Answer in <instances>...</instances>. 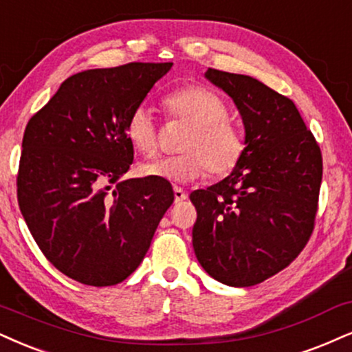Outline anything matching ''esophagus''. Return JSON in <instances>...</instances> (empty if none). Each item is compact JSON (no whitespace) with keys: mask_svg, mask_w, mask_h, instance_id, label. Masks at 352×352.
<instances>
[{"mask_svg":"<svg viewBox=\"0 0 352 352\" xmlns=\"http://www.w3.org/2000/svg\"><path fill=\"white\" fill-rule=\"evenodd\" d=\"M186 199H188V192L176 186V188H175V202H183V201H186Z\"/></svg>","mask_w":352,"mask_h":352,"instance_id":"esophagus-1","label":"esophagus"}]
</instances>
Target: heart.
I'll use <instances>...</instances> for the list:
<instances>
[{"instance_id": "b5f03b06", "label": "heart", "mask_w": 352, "mask_h": 352, "mask_svg": "<svg viewBox=\"0 0 352 352\" xmlns=\"http://www.w3.org/2000/svg\"><path fill=\"white\" fill-rule=\"evenodd\" d=\"M164 107L189 127L181 138L183 153L140 166L142 176L160 177L173 184H184L201 177L228 175L241 160L245 143L240 132L228 122V109L214 91L204 86H186L164 98ZM125 137L138 153H156V124L150 107L140 104L125 122Z\"/></svg>"}]
</instances>
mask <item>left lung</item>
Here are the masks:
<instances>
[{"mask_svg": "<svg viewBox=\"0 0 352 352\" xmlns=\"http://www.w3.org/2000/svg\"><path fill=\"white\" fill-rule=\"evenodd\" d=\"M245 125V150L232 173L190 194L192 246L204 271L250 287L287 267L307 245L322 184V151L296 104L253 76L209 68Z\"/></svg>", "mask_w": 352, "mask_h": 352, "instance_id": "obj_1", "label": "left lung"}]
</instances>
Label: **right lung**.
<instances>
[{"instance_id":"add662e5","label":"right lung","mask_w":352,"mask_h":352,"mask_svg":"<svg viewBox=\"0 0 352 352\" xmlns=\"http://www.w3.org/2000/svg\"><path fill=\"white\" fill-rule=\"evenodd\" d=\"M171 67L127 63L76 73L25 127L21 214L45 258L81 284L127 279L175 201L160 177L122 179L133 160L125 122Z\"/></svg>"}]
</instances>
